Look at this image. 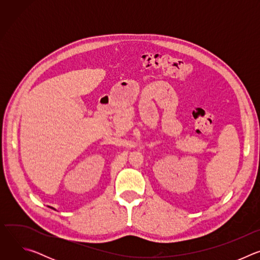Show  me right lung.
Masks as SVG:
<instances>
[{
  "mask_svg": "<svg viewBox=\"0 0 260 260\" xmlns=\"http://www.w3.org/2000/svg\"><path fill=\"white\" fill-rule=\"evenodd\" d=\"M50 208H51V207H50ZM52 209H53V208H52ZM54 210H55V209H54Z\"/></svg>",
  "mask_w": 260,
  "mask_h": 260,
  "instance_id": "add662e5",
  "label": "right lung"
}]
</instances>
